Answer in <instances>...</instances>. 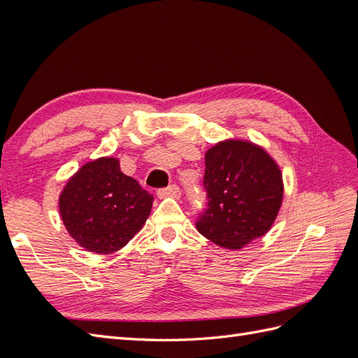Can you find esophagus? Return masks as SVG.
<instances>
[{
	"mask_svg": "<svg viewBox=\"0 0 358 358\" xmlns=\"http://www.w3.org/2000/svg\"><path fill=\"white\" fill-rule=\"evenodd\" d=\"M157 196L159 199H166V197H173V199H179L180 197V189L178 185H170L167 188H161L157 191Z\"/></svg>",
	"mask_w": 358,
	"mask_h": 358,
	"instance_id": "34e87169",
	"label": "esophagus"
}]
</instances>
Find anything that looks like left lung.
<instances>
[{
    "mask_svg": "<svg viewBox=\"0 0 358 358\" xmlns=\"http://www.w3.org/2000/svg\"><path fill=\"white\" fill-rule=\"evenodd\" d=\"M206 208L196 227L210 242L241 249L264 236L282 204V175L264 149L227 140L206 152Z\"/></svg>",
    "mask_w": 358,
    "mask_h": 358,
    "instance_id": "1",
    "label": "left lung"
}]
</instances>
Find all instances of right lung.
Masks as SVG:
<instances>
[{
	"mask_svg": "<svg viewBox=\"0 0 358 358\" xmlns=\"http://www.w3.org/2000/svg\"><path fill=\"white\" fill-rule=\"evenodd\" d=\"M154 196L121 171L116 158L86 162L59 197L64 225L82 248L112 254L142 229Z\"/></svg>",
	"mask_w": 358,
	"mask_h": 358,
	"instance_id": "1",
	"label": "right lung"
}]
</instances>
